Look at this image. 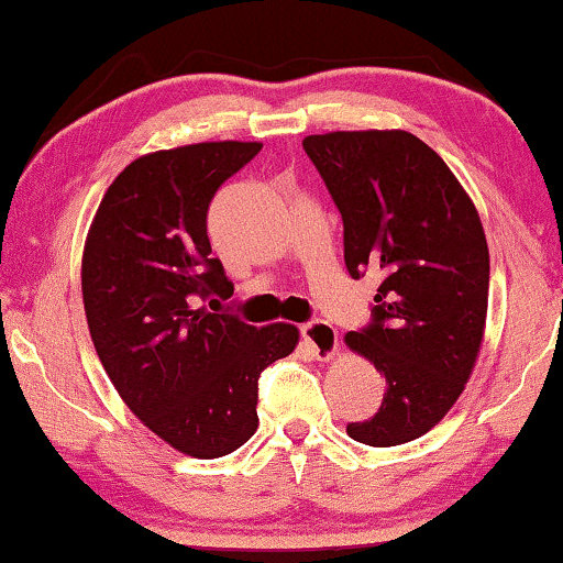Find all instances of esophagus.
I'll return each instance as SVG.
<instances>
[{
	"mask_svg": "<svg viewBox=\"0 0 563 563\" xmlns=\"http://www.w3.org/2000/svg\"><path fill=\"white\" fill-rule=\"evenodd\" d=\"M300 336H303V342L311 346L316 360H331L339 350V334L329 321L316 319L303 323V327H300Z\"/></svg>",
	"mask_w": 563,
	"mask_h": 563,
	"instance_id": "obj_1",
	"label": "esophagus"
}]
</instances>
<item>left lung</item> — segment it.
Instances as JSON below:
<instances>
[{
    "label": "left lung",
    "instance_id": "8db88e82",
    "mask_svg": "<svg viewBox=\"0 0 563 563\" xmlns=\"http://www.w3.org/2000/svg\"><path fill=\"white\" fill-rule=\"evenodd\" d=\"M303 150L342 213L346 271L383 280L367 327L344 336L385 377L383 406L346 433L400 446L431 431L472 375L489 292L485 229L449 165L416 134H311Z\"/></svg>",
    "mask_w": 563,
    "mask_h": 563
}]
</instances>
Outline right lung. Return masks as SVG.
<instances>
[{"label": "right lung", "mask_w": 563, "mask_h": 563, "mask_svg": "<svg viewBox=\"0 0 563 563\" xmlns=\"http://www.w3.org/2000/svg\"><path fill=\"white\" fill-rule=\"evenodd\" d=\"M263 145L199 142L142 155L114 178L86 236L89 331L126 408L196 459L232 454L257 431V379L296 350L290 323L252 327L196 308L234 285L206 232L211 199Z\"/></svg>", "instance_id": "obj_1"}]
</instances>
